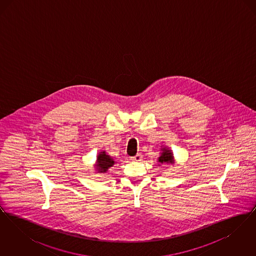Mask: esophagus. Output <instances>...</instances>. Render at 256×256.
<instances>
[{
    "label": "esophagus",
    "mask_w": 256,
    "mask_h": 256,
    "mask_svg": "<svg viewBox=\"0 0 256 256\" xmlns=\"http://www.w3.org/2000/svg\"><path fill=\"white\" fill-rule=\"evenodd\" d=\"M142 154H137L135 156H132V158H130V160L132 161H136V162H140L141 160H142Z\"/></svg>",
    "instance_id": "34e87169"
}]
</instances>
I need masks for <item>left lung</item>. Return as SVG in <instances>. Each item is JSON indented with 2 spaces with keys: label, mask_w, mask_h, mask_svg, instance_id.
Masks as SVG:
<instances>
[{
  "label": "left lung",
  "mask_w": 256,
  "mask_h": 256,
  "mask_svg": "<svg viewBox=\"0 0 256 256\" xmlns=\"http://www.w3.org/2000/svg\"><path fill=\"white\" fill-rule=\"evenodd\" d=\"M160 156L158 158V166L160 165H174L176 163V160L174 158V154L168 146H161L160 148Z\"/></svg>",
  "instance_id": "left-lung-1"
}]
</instances>
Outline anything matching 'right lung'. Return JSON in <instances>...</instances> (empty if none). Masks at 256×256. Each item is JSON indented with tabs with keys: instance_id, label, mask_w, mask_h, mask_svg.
<instances>
[{
	"instance_id": "right-lung-1",
	"label": "right lung",
	"mask_w": 256,
	"mask_h": 256,
	"mask_svg": "<svg viewBox=\"0 0 256 256\" xmlns=\"http://www.w3.org/2000/svg\"><path fill=\"white\" fill-rule=\"evenodd\" d=\"M115 160L110 156V154H106V150H102L98 152V154L97 159L94 165L95 168V174H106L108 169L111 167H113V165H115Z\"/></svg>"
}]
</instances>
